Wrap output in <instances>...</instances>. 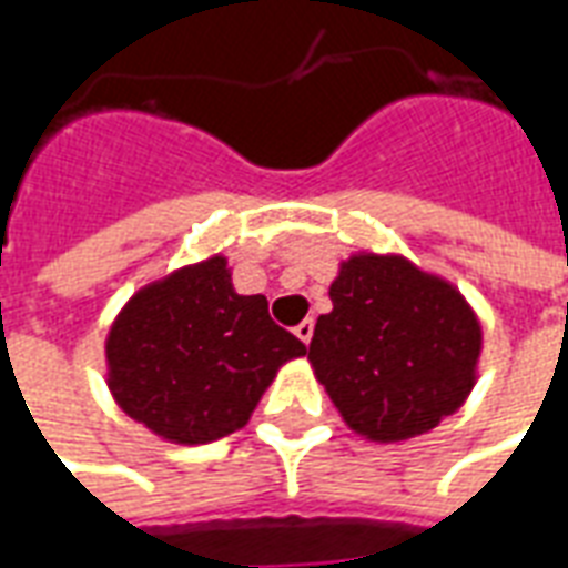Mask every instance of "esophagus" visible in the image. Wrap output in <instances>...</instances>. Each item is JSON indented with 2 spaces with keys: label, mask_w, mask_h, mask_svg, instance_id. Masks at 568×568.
<instances>
[{
  "label": "esophagus",
  "mask_w": 568,
  "mask_h": 568,
  "mask_svg": "<svg viewBox=\"0 0 568 568\" xmlns=\"http://www.w3.org/2000/svg\"><path fill=\"white\" fill-rule=\"evenodd\" d=\"M293 333L300 336V342H305V345H308V342H312V336H315V321H312V317H305L303 324L293 329Z\"/></svg>",
  "instance_id": "1"
}]
</instances>
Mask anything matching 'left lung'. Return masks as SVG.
<instances>
[{
	"mask_svg": "<svg viewBox=\"0 0 568 568\" xmlns=\"http://www.w3.org/2000/svg\"><path fill=\"white\" fill-rule=\"evenodd\" d=\"M308 361L342 422L376 444L437 428L477 385L484 327L446 277L400 253H352Z\"/></svg>",
	"mask_w": 568,
	"mask_h": 568,
	"instance_id": "8db88e82",
	"label": "left lung"
}]
</instances>
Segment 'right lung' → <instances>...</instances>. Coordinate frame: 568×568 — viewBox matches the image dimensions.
<instances>
[{"instance_id": "1", "label": "right lung", "mask_w": 568, "mask_h": 568, "mask_svg": "<svg viewBox=\"0 0 568 568\" xmlns=\"http://www.w3.org/2000/svg\"><path fill=\"white\" fill-rule=\"evenodd\" d=\"M303 355L263 293L241 296L213 253L124 303L106 333V385L155 437L199 446L244 428L277 369Z\"/></svg>"}]
</instances>
